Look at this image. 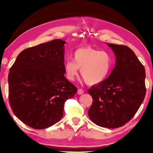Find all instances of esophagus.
<instances>
[{"label":"esophagus","mask_w":153,"mask_h":153,"mask_svg":"<svg viewBox=\"0 0 153 153\" xmlns=\"http://www.w3.org/2000/svg\"><path fill=\"white\" fill-rule=\"evenodd\" d=\"M83 93H84V90H83L82 89H78L77 90V94H82Z\"/></svg>","instance_id":"obj_1"}]
</instances>
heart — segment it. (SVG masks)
Listing matches in <instances>:
<instances>
[{"instance_id": "b5f03b06", "label": "heart", "mask_w": 153, "mask_h": 153, "mask_svg": "<svg viewBox=\"0 0 153 153\" xmlns=\"http://www.w3.org/2000/svg\"><path fill=\"white\" fill-rule=\"evenodd\" d=\"M63 67L68 80H74L80 69L82 78L87 84L97 85L110 75L113 69V57L106 51L90 47L82 48L74 52L73 60L65 61Z\"/></svg>"}]
</instances>
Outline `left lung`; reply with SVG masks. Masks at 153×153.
Wrapping results in <instances>:
<instances>
[{
    "instance_id": "left-lung-1",
    "label": "left lung",
    "mask_w": 153,
    "mask_h": 153,
    "mask_svg": "<svg viewBox=\"0 0 153 153\" xmlns=\"http://www.w3.org/2000/svg\"><path fill=\"white\" fill-rule=\"evenodd\" d=\"M115 55V66L107 79L88 92L92 104L88 117L98 126L117 128L135 115L146 94L145 69L131 49L107 44Z\"/></svg>"
}]
</instances>
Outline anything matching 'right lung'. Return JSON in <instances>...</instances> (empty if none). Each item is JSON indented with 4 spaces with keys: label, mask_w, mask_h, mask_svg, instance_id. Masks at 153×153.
Segmentation results:
<instances>
[{
    "label": "right lung",
    "mask_w": 153,
    "mask_h": 153,
    "mask_svg": "<svg viewBox=\"0 0 153 153\" xmlns=\"http://www.w3.org/2000/svg\"><path fill=\"white\" fill-rule=\"evenodd\" d=\"M65 44L55 39L25 49L10 69V106L32 128L45 129L60 121L65 102L77 92L64 76Z\"/></svg>",
    "instance_id": "obj_1"
}]
</instances>
